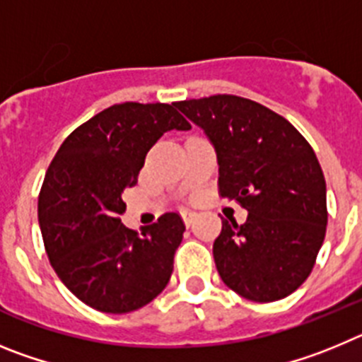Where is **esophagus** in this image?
<instances>
[{
    "label": "esophagus",
    "mask_w": 362,
    "mask_h": 362,
    "mask_svg": "<svg viewBox=\"0 0 362 362\" xmlns=\"http://www.w3.org/2000/svg\"><path fill=\"white\" fill-rule=\"evenodd\" d=\"M181 216H183L185 225H187V226H190L192 223H194V221H196L197 214H196V212H192V210H183V212H181Z\"/></svg>",
    "instance_id": "esophagus-1"
}]
</instances>
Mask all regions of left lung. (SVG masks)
<instances>
[{
    "instance_id": "left-lung-1",
    "label": "left lung",
    "mask_w": 362,
    "mask_h": 362,
    "mask_svg": "<svg viewBox=\"0 0 362 362\" xmlns=\"http://www.w3.org/2000/svg\"><path fill=\"white\" fill-rule=\"evenodd\" d=\"M204 130L219 165V194L248 210L246 223L223 219L214 261L223 283L245 299L272 303L310 276L328 210L315 152L290 121L239 95L174 103Z\"/></svg>"
}]
</instances>
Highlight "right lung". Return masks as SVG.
Segmentation results:
<instances>
[{"mask_svg":"<svg viewBox=\"0 0 362 362\" xmlns=\"http://www.w3.org/2000/svg\"><path fill=\"white\" fill-rule=\"evenodd\" d=\"M190 123L174 105H112L66 137L45 174L37 219L57 277L90 308L129 313L165 290L185 223L175 212L137 233L121 223L123 192L146 152Z\"/></svg>","mask_w":362,"mask_h":362,"instance_id":"obj_1","label":"right lung"}]
</instances>
